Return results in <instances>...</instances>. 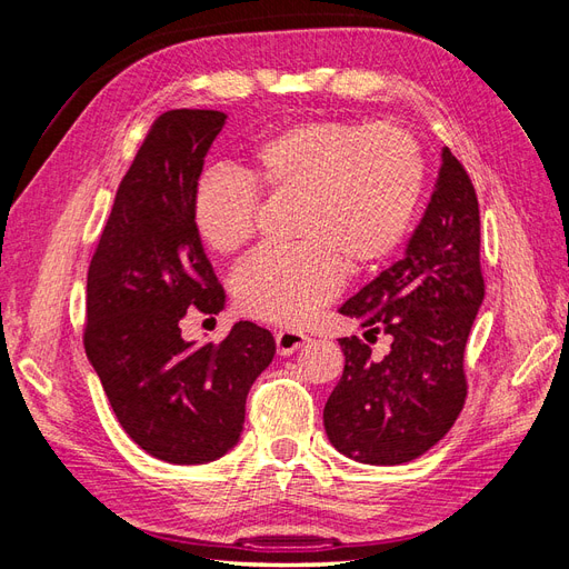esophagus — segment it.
Here are the masks:
<instances>
[{
  "instance_id": "esophagus-1",
  "label": "esophagus",
  "mask_w": 569,
  "mask_h": 569,
  "mask_svg": "<svg viewBox=\"0 0 569 569\" xmlns=\"http://www.w3.org/2000/svg\"><path fill=\"white\" fill-rule=\"evenodd\" d=\"M308 341H311V337H306L303 332H297V330H280L278 335H274V343H278L280 356H289V353L299 351Z\"/></svg>"
}]
</instances>
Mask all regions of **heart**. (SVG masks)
I'll return each mask as SVG.
<instances>
[{
    "instance_id": "obj_1",
    "label": "heart",
    "mask_w": 569,
    "mask_h": 569,
    "mask_svg": "<svg viewBox=\"0 0 569 569\" xmlns=\"http://www.w3.org/2000/svg\"><path fill=\"white\" fill-rule=\"evenodd\" d=\"M418 142L396 126L301 120L258 144L244 178L213 170L192 199V226L206 249L230 256L256 232L258 192L297 199L301 244L261 251L232 278L239 311L299 325L337 297L343 268L368 272L403 244L422 194Z\"/></svg>"
}]
</instances>
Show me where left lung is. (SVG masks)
I'll return each instance as SVG.
<instances>
[{
    "label": "left lung",
    "instance_id": "obj_1",
    "mask_svg": "<svg viewBox=\"0 0 569 569\" xmlns=\"http://www.w3.org/2000/svg\"><path fill=\"white\" fill-rule=\"evenodd\" d=\"M481 301L479 203L462 163L443 147L425 216L406 253L339 308L391 339L385 358L370 339H339L341 380L322 410L325 432L351 460L401 465L443 439L465 406L462 356Z\"/></svg>",
    "mask_w": 569,
    "mask_h": 569
}]
</instances>
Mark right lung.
<instances>
[{
    "mask_svg": "<svg viewBox=\"0 0 569 569\" xmlns=\"http://www.w3.org/2000/svg\"><path fill=\"white\" fill-rule=\"evenodd\" d=\"M226 120L203 109L157 118L120 180L88 270L84 353L126 435L176 465L211 462L232 449L247 393L274 356L272 335L249 320L201 347L180 330L189 308H226L192 226L203 159Z\"/></svg>",
    "mask_w": 569,
    "mask_h": 569,
    "instance_id": "1",
    "label": "right lung"
}]
</instances>
